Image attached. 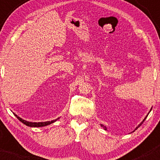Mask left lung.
Instances as JSON below:
<instances>
[{
  "mask_svg": "<svg viewBox=\"0 0 160 160\" xmlns=\"http://www.w3.org/2000/svg\"><path fill=\"white\" fill-rule=\"evenodd\" d=\"M146 117H145V119H146ZM145 119H144V120H145ZM144 120H143V122H141V123L140 125H139V126H138V127H139V126H141V124H142V123H143V122H144ZM102 127H103V128H104V129L107 130V128H106V127H105V126H103V125H102ZM137 128H138V127H137L136 128H135V129H137Z\"/></svg>",
  "mask_w": 160,
  "mask_h": 160,
  "instance_id": "obj_1",
  "label": "left lung"
}]
</instances>
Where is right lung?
<instances>
[{"label": "right lung", "mask_w": 160, "mask_h": 160, "mask_svg": "<svg viewBox=\"0 0 160 160\" xmlns=\"http://www.w3.org/2000/svg\"><path fill=\"white\" fill-rule=\"evenodd\" d=\"M16 116V117L18 118V120L19 121H21L24 124H25L26 126H31V127H40V126H47V125H49L51 123H52V122H56L57 120H58L59 118L56 119V120H52V121H47V122H28V121H26L25 120H22V118H20L19 117H18L16 114H14Z\"/></svg>", "instance_id": "obj_1"}]
</instances>
